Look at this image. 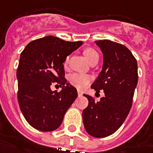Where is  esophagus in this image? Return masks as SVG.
I'll return each instance as SVG.
<instances>
[{
    "label": "esophagus",
    "instance_id": "obj_1",
    "mask_svg": "<svg viewBox=\"0 0 153 153\" xmlns=\"http://www.w3.org/2000/svg\"><path fill=\"white\" fill-rule=\"evenodd\" d=\"M78 95H79V96H82V91H79V90H78Z\"/></svg>",
    "mask_w": 153,
    "mask_h": 153
}]
</instances>
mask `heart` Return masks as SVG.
<instances>
[{"mask_svg":"<svg viewBox=\"0 0 153 153\" xmlns=\"http://www.w3.org/2000/svg\"><path fill=\"white\" fill-rule=\"evenodd\" d=\"M83 53H84V56H86V58L88 59V61L90 63L94 62V61H98L99 60L98 53L93 48H86L83 51ZM69 60H70L69 56H67L65 59V62H64V65L65 66L68 65ZM90 80H91L90 77L87 75V74H73L69 78V81H70V83L71 85L74 86V87H76L77 88H79V89L85 88L86 86L89 83Z\"/></svg>","mask_w":153,"mask_h":153,"instance_id":"obj_1","label":"heart"}]
</instances>
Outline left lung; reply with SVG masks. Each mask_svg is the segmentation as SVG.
Instances as JSON below:
<instances>
[{
    "label": "left lung",
    "instance_id": "8db88e82",
    "mask_svg": "<svg viewBox=\"0 0 153 153\" xmlns=\"http://www.w3.org/2000/svg\"><path fill=\"white\" fill-rule=\"evenodd\" d=\"M103 53V68L91 86L105 97L96 100L84 94L88 107L82 111L86 131L91 136L104 138L114 134L123 125L131 110L138 82L137 61L123 45L104 39L96 41Z\"/></svg>",
    "mask_w": 153,
    "mask_h": 153
}]
</instances>
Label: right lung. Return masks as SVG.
Segmentation results:
<instances>
[{
	"mask_svg": "<svg viewBox=\"0 0 153 153\" xmlns=\"http://www.w3.org/2000/svg\"><path fill=\"white\" fill-rule=\"evenodd\" d=\"M82 45L48 36L30 42L22 52L17 71L18 100L25 119L36 130L58 128L78 97L76 88L65 79L63 62ZM53 82L62 87V91L51 90Z\"/></svg>",
	"mask_w": 153,
	"mask_h": 153,
	"instance_id": "add662e5",
	"label": "right lung"
}]
</instances>
